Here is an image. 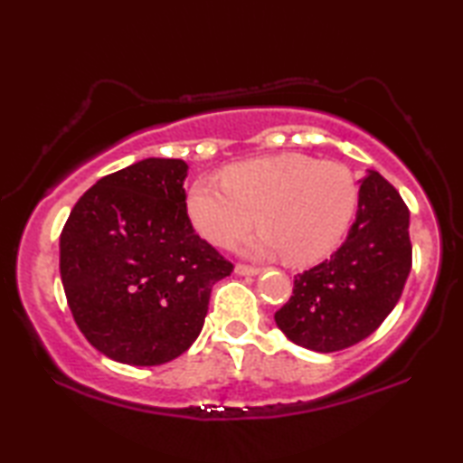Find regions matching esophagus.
<instances>
[{
    "instance_id": "34e87169",
    "label": "esophagus",
    "mask_w": 463,
    "mask_h": 463,
    "mask_svg": "<svg viewBox=\"0 0 463 463\" xmlns=\"http://www.w3.org/2000/svg\"><path fill=\"white\" fill-rule=\"evenodd\" d=\"M234 271H237L239 276H257V273H260V269L253 268V265H247V263H237Z\"/></svg>"
}]
</instances>
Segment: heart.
Returning a JSON list of instances; mask_svg holds the SVG:
<instances>
[{
	"label": "heart",
	"mask_w": 463,
	"mask_h": 463,
	"mask_svg": "<svg viewBox=\"0 0 463 463\" xmlns=\"http://www.w3.org/2000/svg\"><path fill=\"white\" fill-rule=\"evenodd\" d=\"M355 206L357 184L349 167L302 153L234 163L222 171V182L200 177L187 194V214L202 237L229 247L260 221L263 231L247 241V253H281L292 265L331 253Z\"/></svg>",
	"instance_id": "heart-1"
}]
</instances>
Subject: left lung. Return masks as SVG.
Masks as SVG:
<instances>
[{
	"mask_svg": "<svg viewBox=\"0 0 463 463\" xmlns=\"http://www.w3.org/2000/svg\"><path fill=\"white\" fill-rule=\"evenodd\" d=\"M411 213L378 171L359 185L357 216L331 260L294 276L276 323L289 341L320 354L364 341L394 310L412 268Z\"/></svg>",
	"mask_w": 463,
	"mask_h": 463,
	"instance_id": "obj_1",
	"label": "left lung"
}]
</instances>
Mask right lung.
Masks as SVG:
<instances>
[{
    "instance_id": "right-lung-1",
    "label": "right lung",
    "mask_w": 463,
    "mask_h": 463,
    "mask_svg": "<svg viewBox=\"0 0 463 463\" xmlns=\"http://www.w3.org/2000/svg\"><path fill=\"white\" fill-rule=\"evenodd\" d=\"M182 159H143L85 192L61 232V279L80 331L114 362L190 349L232 263L194 231Z\"/></svg>"
}]
</instances>
